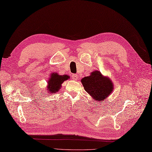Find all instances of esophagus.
<instances>
[{"instance_id":"obj_1","label":"esophagus","mask_w":152,"mask_h":152,"mask_svg":"<svg viewBox=\"0 0 152 152\" xmlns=\"http://www.w3.org/2000/svg\"><path fill=\"white\" fill-rule=\"evenodd\" d=\"M72 77L74 80H77V79H78V76H77V75H72Z\"/></svg>"}]
</instances>
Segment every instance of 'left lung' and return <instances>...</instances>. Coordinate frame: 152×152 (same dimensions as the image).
Returning a JSON list of instances; mask_svg holds the SVG:
<instances>
[{"label": "left lung", "mask_w": 152, "mask_h": 152, "mask_svg": "<svg viewBox=\"0 0 152 152\" xmlns=\"http://www.w3.org/2000/svg\"><path fill=\"white\" fill-rule=\"evenodd\" d=\"M85 91L96 103L105 100L114 91V83L107 76H104L99 71H92L91 75L81 80Z\"/></svg>", "instance_id": "8db88e82"}]
</instances>
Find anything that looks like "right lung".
<instances>
[{"label":"right lung","instance_id":"add662e5","mask_svg":"<svg viewBox=\"0 0 152 152\" xmlns=\"http://www.w3.org/2000/svg\"><path fill=\"white\" fill-rule=\"evenodd\" d=\"M69 79H70V76L68 75H60L57 72L51 73L48 81V92L49 94H55L58 92L61 88L62 83Z\"/></svg>","mask_w":152,"mask_h":152}]
</instances>
